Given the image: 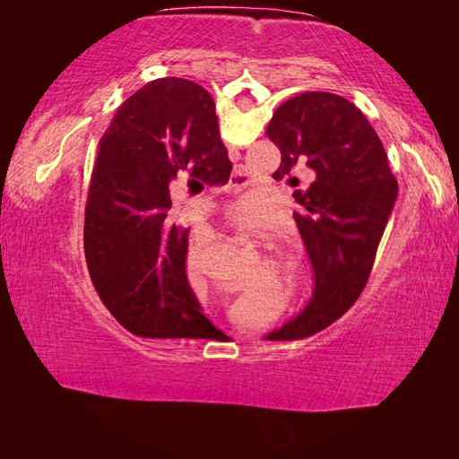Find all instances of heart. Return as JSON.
Segmentation results:
<instances>
[{"label":"heart","mask_w":459,"mask_h":459,"mask_svg":"<svg viewBox=\"0 0 459 459\" xmlns=\"http://www.w3.org/2000/svg\"><path fill=\"white\" fill-rule=\"evenodd\" d=\"M237 227L243 232H247V235L261 237V230L257 224L248 222L245 219H237ZM202 251H204V238H194L190 240V245L186 248V255H184L186 277L190 279L192 287H196V290H202V287L206 285L204 267H202Z\"/></svg>","instance_id":"b5f03b06"}]
</instances>
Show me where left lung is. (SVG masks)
<instances>
[{"instance_id":"8db88e82","label":"left lung","mask_w":459,"mask_h":459,"mask_svg":"<svg viewBox=\"0 0 459 459\" xmlns=\"http://www.w3.org/2000/svg\"><path fill=\"white\" fill-rule=\"evenodd\" d=\"M267 137L281 152L275 180L306 166L316 178L295 190L293 212L314 267L306 309L269 333V340L312 336L359 299L375 263L378 240L397 198V180L368 119L333 92H301L277 107Z\"/></svg>"}]
</instances>
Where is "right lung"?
Here are the masks:
<instances>
[{
  "mask_svg": "<svg viewBox=\"0 0 459 459\" xmlns=\"http://www.w3.org/2000/svg\"><path fill=\"white\" fill-rule=\"evenodd\" d=\"M214 100L200 84L147 82L115 113L99 142L84 208V257L100 301L142 338H212L188 285V229L174 224L169 186L227 182Z\"/></svg>",
  "mask_w": 459,
  "mask_h": 459,
  "instance_id": "obj_1",
  "label": "right lung"
}]
</instances>
